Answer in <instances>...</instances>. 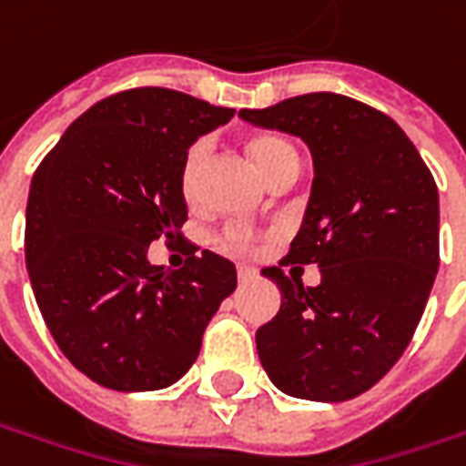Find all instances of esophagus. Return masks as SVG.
<instances>
[{
  "mask_svg": "<svg viewBox=\"0 0 466 466\" xmlns=\"http://www.w3.org/2000/svg\"><path fill=\"white\" fill-rule=\"evenodd\" d=\"M254 278H257V269L254 267L238 264V282H251Z\"/></svg>",
  "mask_w": 466,
  "mask_h": 466,
  "instance_id": "esophagus-1",
  "label": "esophagus"
}]
</instances>
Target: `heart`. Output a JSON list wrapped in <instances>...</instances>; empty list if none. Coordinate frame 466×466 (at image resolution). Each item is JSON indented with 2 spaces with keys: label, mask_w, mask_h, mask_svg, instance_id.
I'll use <instances>...</instances> for the list:
<instances>
[{
  "label": "heart",
  "mask_w": 466,
  "mask_h": 466,
  "mask_svg": "<svg viewBox=\"0 0 466 466\" xmlns=\"http://www.w3.org/2000/svg\"><path fill=\"white\" fill-rule=\"evenodd\" d=\"M212 153V142L202 137L188 147L187 157H184V168H181V188L184 197L194 199L199 191V181H202V170L207 166V157ZM248 153L257 160V166L261 173L275 181L279 173H285L288 168H298V153L296 147L275 135H259L248 139ZM220 246L230 248V251H248L254 246V233L243 225H228L220 233Z\"/></svg>",
  "instance_id": "heart-1"
}]
</instances>
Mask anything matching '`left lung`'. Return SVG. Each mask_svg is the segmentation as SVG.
<instances>
[{"label":"left lung","instance_id":"8db88e82","mask_svg":"<svg viewBox=\"0 0 466 466\" xmlns=\"http://www.w3.org/2000/svg\"><path fill=\"white\" fill-rule=\"evenodd\" d=\"M238 116L300 137L313 155L300 233L264 269L282 306L257 331L261 366L298 400H352L402 358L425 311L439 272L433 173L397 121L348 96L309 93ZM285 263H319L322 282L303 289Z\"/></svg>","mask_w":466,"mask_h":466}]
</instances>
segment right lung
<instances>
[{
	"label": "right lung",
	"instance_id": "1",
	"mask_svg": "<svg viewBox=\"0 0 466 466\" xmlns=\"http://www.w3.org/2000/svg\"><path fill=\"white\" fill-rule=\"evenodd\" d=\"M233 114L168 87H132L72 121L33 173L30 285L59 350L96 384L153 391L178 381L236 290V264L191 241L181 269L147 261L155 238H181L191 142Z\"/></svg>",
	"mask_w": 466,
	"mask_h": 466
}]
</instances>
